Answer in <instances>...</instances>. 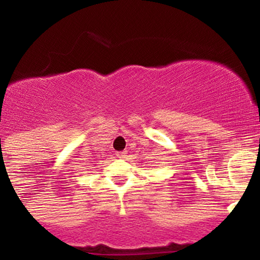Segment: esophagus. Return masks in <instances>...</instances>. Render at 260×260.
I'll list each match as a JSON object with an SVG mask.
<instances>
[{
    "instance_id": "34e87169",
    "label": "esophagus",
    "mask_w": 260,
    "mask_h": 260,
    "mask_svg": "<svg viewBox=\"0 0 260 260\" xmlns=\"http://www.w3.org/2000/svg\"><path fill=\"white\" fill-rule=\"evenodd\" d=\"M126 151H118L117 153V157H121V159H124L126 157Z\"/></svg>"
}]
</instances>
